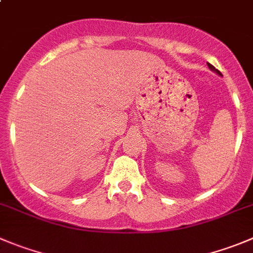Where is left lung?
<instances>
[{
  "mask_svg": "<svg viewBox=\"0 0 253 253\" xmlns=\"http://www.w3.org/2000/svg\"><path fill=\"white\" fill-rule=\"evenodd\" d=\"M208 66H209V68H210V71H212V72H215V73H217L218 76H222V74L220 73V71H217V69L215 68V67L212 66V64H210V63H208Z\"/></svg>",
  "mask_w": 253,
  "mask_h": 253,
  "instance_id": "8db88e82",
  "label": "left lung"
}]
</instances>
